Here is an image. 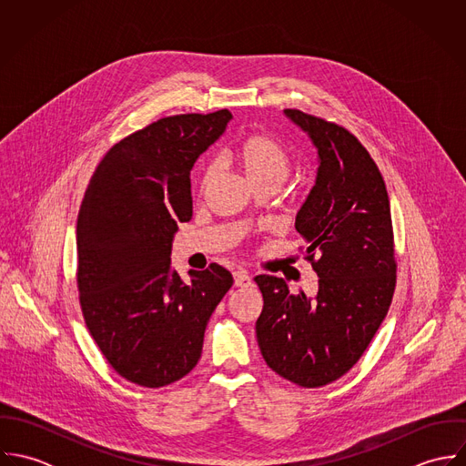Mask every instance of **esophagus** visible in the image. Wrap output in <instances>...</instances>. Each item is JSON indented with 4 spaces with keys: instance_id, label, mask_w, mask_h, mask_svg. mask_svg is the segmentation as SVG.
Returning <instances> with one entry per match:
<instances>
[{
    "instance_id": "1",
    "label": "esophagus",
    "mask_w": 466,
    "mask_h": 466,
    "mask_svg": "<svg viewBox=\"0 0 466 466\" xmlns=\"http://www.w3.org/2000/svg\"><path fill=\"white\" fill-rule=\"evenodd\" d=\"M233 278H235V287H248V285H251V276L244 268L235 270Z\"/></svg>"
}]
</instances>
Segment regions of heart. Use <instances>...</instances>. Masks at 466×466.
Masks as SVG:
<instances>
[{
    "instance_id": "1",
    "label": "heart",
    "mask_w": 466,
    "mask_h": 466,
    "mask_svg": "<svg viewBox=\"0 0 466 466\" xmlns=\"http://www.w3.org/2000/svg\"><path fill=\"white\" fill-rule=\"evenodd\" d=\"M235 159L248 181L257 187L262 183L281 185L290 170L285 148L268 134H251L235 150ZM218 170L217 161L206 163L200 177V188H208Z\"/></svg>"
}]
</instances>
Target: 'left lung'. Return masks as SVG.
Instances as JSON below:
<instances>
[{
  "mask_svg": "<svg viewBox=\"0 0 466 466\" xmlns=\"http://www.w3.org/2000/svg\"><path fill=\"white\" fill-rule=\"evenodd\" d=\"M285 115L319 157L316 185L296 215L319 289L307 298L290 294L281 278L257 276L264 296L257 339L272 371L321 388L355 366L390 310L397 285L391 208L379 167L353 134L298 109Z\"/></svg>",
  "mask_w": 466,
  "mask_h": 466,
  "instance_id": "left-lung-1",
  "label": "left lung"
}]
</instances>
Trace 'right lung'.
<instances>
[{"mask_svg": "<svg viewBox=\"0 0 466 466\" xmlns=\"http://www.w3.org/2000/svg\"><path fill=\"white\" fill-rule=\"evenodd\" d=\"M231 113L161 118L116 143L96 167L76 218V283L86 327L111 368L163 388L199 362L206 325L233 285L218 264L170 266L179 222L192 218L190 172Z\"/></svg>", "mask_w": 466, "mask_h": 466, "instance_id": "right-lung-1", "label": "right lung"}]
</instances>
